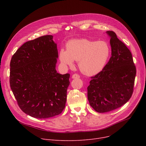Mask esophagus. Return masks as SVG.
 <instances>
[{
	"label": "esophagus",
	"instance_id": "esophagus-1",
	"mask_svg": "<svg viewBox=\"0 0 146 146\" xmlns=\"http://www.w3.org/2000/svg\"><path fill=\"white\" fill-rule=\"evenodd\" d=\"M72 78L73 79H79L80 78V76L77 74H74L72 75Z\"/></svg>",
	"mask_w": 146,
	"mask_h": 146
}]
</instances>
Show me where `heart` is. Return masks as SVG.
Listing matches in <instances>:
<instances>
[{
  "instance_id": "obj_1",
  "label": "heart",
  "mask_w": 146,
  "mask_h": 146,
  "mask_svg": "<svg viewBox=\"0 0 146 146\" xmlns=\"http://www.w3.org/2000/svg\"><path fill=\"white\" fill-rule=\"evenodd\" d=\"M108 44L104 41L98 42L88 39H74L66 44V50L59 52L61 63L66 66H73L74 61H79V67L85 74L91 76L100 72L105 66L110 55Z\"/></svg>"
}]
</instances>
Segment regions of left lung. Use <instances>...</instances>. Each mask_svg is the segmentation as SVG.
<instances>
[{"label": "left lung", "instance_id": "1", "mask_svg": "<svg viewBox=\"0 0 146 146\" xmlns=\"http://www.w3.org/2000/svg\"><path fill=\"white\" fill-rule=\"evenodd\" d=\"M111 57L103 70L92 77L88 87L90 105L98 112H110L119 108L131 98L136 75L131 52L112 31Z\"/></svg>", "mask_w": 146, "mask_h": 146}]
</instances>
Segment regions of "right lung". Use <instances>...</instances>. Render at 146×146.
Instances as JSON below:
<instances>
[{
  "label": "right lung",
  "mask_w": 146,
  "mask_h": 146,
  "mask_svg": "<svg viewBox=\"0 0 146 146\" xmlns=\"http://www.w3.org/2000/svg\"><path fill=\"white\" fill-rule=\"evenodd\" d=\"M48 35L26 42L13 55L10 86L21 110L39 119L58 115L65 108L70 74L56 69L57 44Z\"/></svg>",
  "instance_id": "obj_1"
}]
</instances>
